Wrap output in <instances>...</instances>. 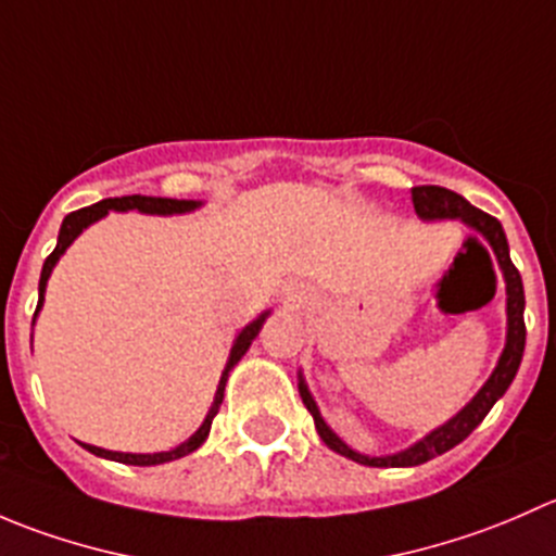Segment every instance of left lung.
<instances>
[{
  "label": "left lung",
  "mask_w": 556,
  "mask_h": 556,
  "mask_svg": "<svg viewBox=\"0 0 556 556\" xmlns=\"http://www.w3.org/2000/svg\"><path fill=\"white\" fill-rule=\"evenodd\" d=\"M412 201L414 212H417L422 220H463L465 226L473 228L476 233L486 239L495 252L497 263H501L503 279H506V314H508V333H506V346H503V355L497 361L495 371L486 379L484 387L473 395V401L463 408L459 414H454L450 422H444L441 428H435L433 433L425 435L422 441H417L408 450L395 452V454H382V457H368V454L355 452L352 446H346L333 430L328 428V422L319 414L317 403H314L309 387H306L304 377L299 374V392L304 406L309 408L314 417V428H317L319 439L325 441V446H330L333 452H339L341 457H350L355 463L368 465V468H412V465H422L428 459L439 457V454L454 450L459 441L468 439L476 428L481 425V419L490 414V408L495 406L497 397L506 395V390L511 387L514 377L519 371L521 352H525V288H521V277L517 266L511 263V255H508V242L506 233H503V226L497 217L486 215V212L476 210L470 201H465L463 195L454 193V190L439 188V185H419V188H412Z\"/></svg>",
  "instance_id": "obj_1"
}]
</instances>
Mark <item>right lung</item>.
<instances>
[{
	"label": "right lung",
	"mask_w": 556,
	"mask_h": 556,
	"mask_svg": "<svg viewBox=\"0 0 556 556\" xmlns=\"http://www.w3.org/2000/svg\"><path fill=\"white\" fill-rule=\"evenodd\" d=\"M195 206H201V201H185V199H159V195H121V199H104L99 201V204L93 206H86V210H77V212H70V215L64 217V223H61V231H59V242H55V250L50 252L48 257H45L42 263V274H39V301H37V312L35 317L42 309L45 304V285H48V277L50 271H53V266L59 263V257L64 255L66 247L75 242L77 237H80L83 231H86L91 223L102 220L110 210L115 212H128V210H137V212H144V215H182V212H193ZM268 312H263L261 317L252 319L250 325L242 330V333L237 336V341H233L231 346V355H228V363H226V371H223L220 377V384H217V392H215V401H212V408L210 414H206V419L201 422V428L195 430L193 435H190L185 444H179L177 450H169V452H155V454H131V452H110V450H102V446H91V444H83L88 452L97 454V457H104V459H115V463H126V465H161V463H172V459H179L185 457V454L195 452L201 444L206 441V435H210V428H212V419H215V414L220 412V403H223V392H226V382H228V374H231V368L237 366L239 361L244 357V352L250 350L252 339H255L257 333H261L263 323H266ZM35 325V323H31Z\"/></svg>",
	"instance_id": "1"
}]
</instances>
